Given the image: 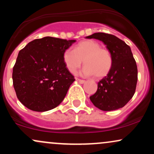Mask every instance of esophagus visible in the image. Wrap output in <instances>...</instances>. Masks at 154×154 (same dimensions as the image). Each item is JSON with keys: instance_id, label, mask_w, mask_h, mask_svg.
<instances>
[{"instance_id": "1", "label": "esophagus", "mask_w": 154, "mask_h": 154, "mask_svg": "<svg viewBox=\"0 0 154 154\" xmlns=\"http://www.w3.org/2000/svg\"><path fill=\"white\" fill-rule=\"evenodd\" d=\"M77 80L80 83V84H83V83L85 82V80H83V79H77Z\"/></svg>"}]
</instances>
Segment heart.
<instances>
[{
    "label": "heart",
    "mask_w": 154,
    "mask_h": 154,
    "mask_svg": "<svg viewBox=\"0 0 154 154\" xmlns=\"http://www.w3.org/2000/svg\"><path fill=\"white\" fill-rule=\"evenodd\" d=\"M63 61L72 73H75L83 63L82 73L85 76L100 78L106 76L112 66V56L108 49L101 48L97 42L86 40L76 45L75 50L66 49L63 53Z\"/></svg>",
    "instance_id": "obj_1"
}]
</instances>
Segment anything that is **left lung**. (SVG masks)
Here are the masks:
<instances>
[{
  "instance_id": "1",
  "label": "left lung",
  "mask_w": 154,
  "mask_h": 154,
  "mask_svg": "<svg viewBox=\"0 0 154 154\" xmlns=\"http://www.w3.org/2000/svg\"><path fill=\"white\" fill-rule=\"evenodd\" d=\"M86 38L103 42L112 56L111 70L98 82V90L90 99L102 111L122 108L135 94L137 82V64L131 48L123 40L107 33L96 32Z\"/></svg>"
}]
</instances>
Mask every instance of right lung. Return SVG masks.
<instances>
[{"mask_svg":"<svg viewBox=\"0 0 154 154\" xmlns=\"http://www.w3.org/2000/svg\"><path fill=\"white\" fill-rule=\"evenodd\" d=\"M75 40L45 37L29 42L19 52L12 79L19 101L43 112L62 102L75 80L63 61V53Z\"/></svg>","mask_w":154,"mask_h":154,"instance_id":"obj_1","label":"right lung"}]
</instances>
